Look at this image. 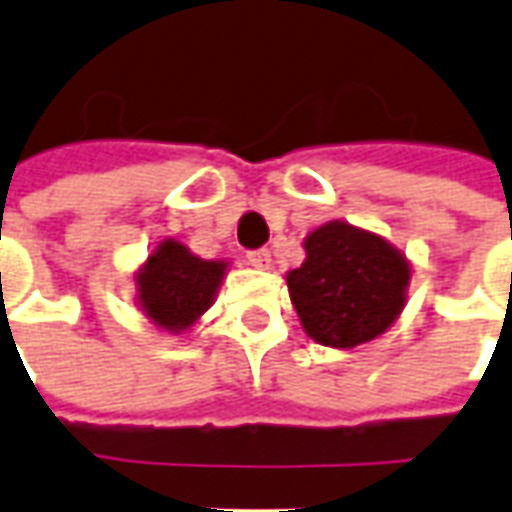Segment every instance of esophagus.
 Instances as JSON below:
<instances>
[{
  "label": "esophagus",
  "instance_id": "obj_1",
  "mask_svg": "<svg viewBox=\"0 0 512 512\" xmlns=\"http://www.w3.org/2000/svg\"><path fill=\"white\" fill-rule=\"evenodd\" d=\"M246 263L255 268H268L271 266V252L268 249H252V252H246Z\"/></svg>",
  "mask_w": 512,
  "mask_h": 512
}]
</instances>
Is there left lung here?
<instances>
[{
    "instance_id": "left-lung-1",
    "label": "left lung",
    "mask_w": 512,
    "mask_h": 512,
    "mask_svg": "<svg viewBox=\"0 0 512 512\" xmlns=\"http://www.w3.org/2000/svg\"><path fill=\"white\" fill-rule=\"evenodd\" d=\"M304 249L307 260L288 274V290L315 343L354 348L392 326L411 274L397 249L345 222L318 227Z\"/></svg>"
}]
</instances>
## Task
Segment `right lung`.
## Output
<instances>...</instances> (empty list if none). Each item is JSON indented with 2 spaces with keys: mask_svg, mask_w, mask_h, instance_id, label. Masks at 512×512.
I'll return each instance as SVG.
<instances>
[{
  "mask_svg": "<svg viewBox=\"0 0 512 512\" xmlns=\"http://www.w3.org/2000/svg\"><path fill=\"white\" fill-rule=\"evenodd\" d=\"M222 277L224 263L200 260L178 241H164L139 274V301L158 326L180 332L211 307Z\"/></svg>",
  "mask_w": 512,
  "mask_h": 512,
  "instance_id": "add662e5",
  "label": "right lung"
}]
</instances>
